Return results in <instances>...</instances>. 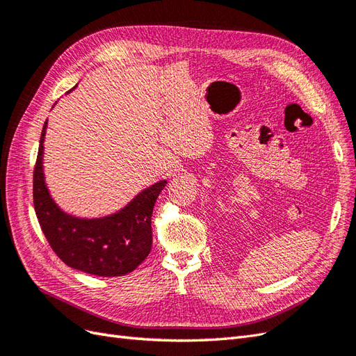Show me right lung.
I'll use <instances>...</instances> for the list:
<instances>
[{"instance_id":"1","label":"right lung","mask_w":356,"mask_h":356,"mask_svg":"<svg viewBox=\"0 0 356 356\" xmlns=\"http://www.w3.org/2000/svg\"><path fill=\"white\" fill-rule=\"evenodd\" d=\"M42 126L34 169V208L51 250L67 266L95 276H124L152 251V215L168 179L139 191L122 209L98 218H81L63 211L51 197L44 177Z\"/></svg>"}]
</instances>
